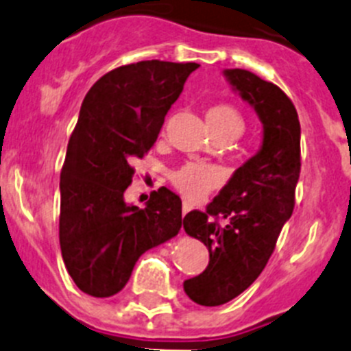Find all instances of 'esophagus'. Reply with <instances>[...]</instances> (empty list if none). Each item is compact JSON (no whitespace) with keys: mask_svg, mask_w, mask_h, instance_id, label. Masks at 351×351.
<instances>
[{"mask_svg":"<svg viewBox=\"0 0 351 351\" xmlns=\"http://www.w3.org/2000/svg\"><path fill=\"white\" fill-rule=\"evenodd\" d=\"M191 209H192V206L189 204V202H183V206H182V213H183V216H185L186 213L191 211Z\"/></svg>","mask_w":351,"mask_h":351,"instance_id":"obj_1","label":"esophagus"}]
</instances>
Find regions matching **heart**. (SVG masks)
<instances>
[{"mask_svg": "<svg viewBox=\"0 0 351 351\" xmlns=\"http://www.w3.org/2000/svg\"><path fill=\"white\" fill-rule=\"evenodd\" d=\"M206 119H208L213 135L227 133V131L241 133L244 128V121H242L239 110L228 104H218V106L209 107L206 112ZM171 183L183 197L194 202L201 201L220 183V175L209 166L189 162L173 173Z\"/></svg>", "mask_w": 351, "mask_h": 351, "instance_id": "heart-1", "label": "heart"}]
</instances>
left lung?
Wrapping results in <instances>:
<instances>
[{
  "instance_id": "obj_1",
  "label": "left lung",
  "mask_w": 351,
  "mask_h": 351,
  "mask_svg": "<svg viewBox=\"0 0 351 351\" xmlns=\"http://www.w3.org/2000/svg\"><path fill=\"white\" fill-rule=\"evenodd\" d=\"M223 74L256 110L263 142L235 169L204 213L195 209L183 218L186 234L204 242L209 251L206 270L183 282L186 296L202 306L228 303L263 271L293 215L301 169V128L289 97L277 84L244 69H227ZM218 217L228 225L218 224Z\"/></svg>"
}]
</instances>
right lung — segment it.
<instances>
[{
	"label": "right lung",
	"instance_id": "obj_1",
	"mask_svg": "<svg viewBox=\"0 0 351 351\" xmlns=\"http://www.w3.org/2000/svg\"><path fill=\"white\" fill-rule=\"evenodd\" d=\"M199 64L143 60L101 76L86 93L60 173L62 258L95 298L119 293L145 251L182 228V199L166 186L143 209L124 202L135 169Z\"/></svg>",
	"mask_w": 351,
	"mask_h": 351
}]
</instances>
